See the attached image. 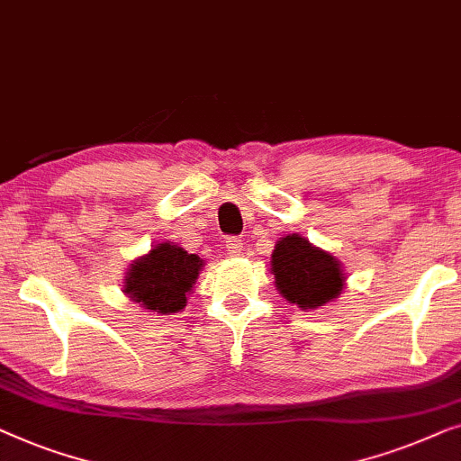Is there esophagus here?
Instances as JSON below:
<instances>
[{
    "label": "esophagus",
    "mask_w": 461,
    "mask_h": 461,
    "mask_svg": "<svg viewBox=\"0 0 461 461\" xmlns=\"http://www.w3.org/2000/svg\"><path fill=\"white\" fill-rule=\"evenodd\" d=\"M242 249H244V246H242V240H240V238L231 236V238L225 240V250H228L230 257H238L240 252H242Z\"/></svg>",
    "instance_id": "1"
}]
</instances>
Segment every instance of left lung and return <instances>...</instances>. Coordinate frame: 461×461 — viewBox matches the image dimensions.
Wrapping results in <instances>:
<instances>
[{"label": "left lung", "instance_id": "1", "mask_svg": "<svg viewBox=\"0 0 461 461\" xmlns=\"http://www.w3.org/2000/svg\"><path fill=\"white\" fill-rule=\"evenodd\" d=\"M271 274L280 294L301 309H317L339 298L347 280L339 258L298 233H288L276 244Z\"/></svg>", "mask_w": 461, "mask_h": 461}]
</instances>
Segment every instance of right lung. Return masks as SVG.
<instances>
[{"instance_id": "obj_1", "label": "right lung", "mask_w": 461, "mask_h": 461, "mask_svg": "<svg viewBox=\"0 0 461 461\" xmlns=\"http://www.w3.org/2000/svg\"><path fill=\"white\" fill-rule=\"evenodd\" d=\"M203 267V258L181 246L157 244L131 263L125 276V294L152 313H177L185 307L187 293H192Z\"/></svg>"}]
</instances>
